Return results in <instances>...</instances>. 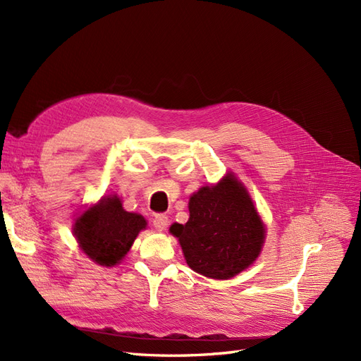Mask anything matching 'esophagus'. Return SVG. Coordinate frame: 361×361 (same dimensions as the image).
I'll use <instances>...</instances> for the list:
<instances>
[{
	"mask_svg": "<svg viewBox=\"0 0 361 361\" xmlns=\"http://www.w3.org/2000/svg\"><path fill=\"white\" fill-rule=\"evenodd\" d=\"M168 221H169V220H168V217H166L165 214H157V216H154V219H153L154 229L159 231V232L165 231L166 226H168Z\"/></svg>",
	"mask_w": 361,
	"mask_h": 361,
	"instance_id": "obj_1",
	"label": "esophagus"
}]
</instances>
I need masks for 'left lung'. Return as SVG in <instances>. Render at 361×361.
<instances>
[{
	"instance_id": "8db88e82",
	"label": "left lung",
	"mask_w": 361,
	"mask_h": 361,
	"mask_svg": "<svg viewBox=\"0 0 361 361\" xmlns=\"http://www.w3.org/2000/svg\"><path fill=\"white\" fill-rule=\"evenodd\" d=\"M190 219L172 224L190 268L208 278L228 279L257 259L264 226L247 190L233 176L199 189L189 202Z\"/></svg>"
}]
</instances>
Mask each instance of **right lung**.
<instances>
[{
    "instance_id": "obj_1",
    "label": "right lung",
    "mask_w": 361,
    "mask_h": 361,
    "mask_svg": "<svg viewBox=\"0 0 361 361\" xmlns=\"http://www.w3.org/2000/svg\"><path fill=\"white\" fill-rule=\"evenodd\" d=\"M145 224L142 216L125 211L120 199L113 196L85 211L75 221L74 235L93 262L114 266L125 257Z\"/></svg>"
}]
</instances>
